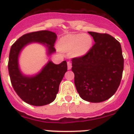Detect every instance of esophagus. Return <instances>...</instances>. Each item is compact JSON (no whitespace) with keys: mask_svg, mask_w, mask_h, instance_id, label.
Here are the masks:
<instances>
[{"mask_svg":"<svg viewBox=\"0 0 134 134\" xmlns=\"http://www.w3.org/2000/svg\"><path fill=\"white\" fill-rule=\"evenodd\" d=\"M67 68H68V69H71V63L70 61H68V62H67Z\"/></svg>","mask_w":134,"mask_h":134,"instance_id":"34e87169","label":"esophagus"}]
</instances>
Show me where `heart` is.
<instances>
[{
    "mask_svg": "<svg viewBox=\"0 0 134 134\" xmlns=\"http://www.w3.org/2000/svg\"><path fill=\"white\" fill-rule=\"evenodd\" d=\"M92 44V40L89 35H68L60 39V48L65 51H73L75 55H82L90 50Z\"/></svg>",
    "mask_w": 134,
    "mask_h": 134,
    "instance_id": "obj_1",
    "label": "heart"
}]
</instances>
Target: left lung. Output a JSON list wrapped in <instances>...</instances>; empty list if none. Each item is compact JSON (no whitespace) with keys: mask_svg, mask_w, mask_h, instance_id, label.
Wrapping results in <instances>:
<instances>
[{"mask_svg":"<svg viewBox=\"0 0 134 134\" xmlns=\"http://www.w3.org/2000/svg\"><path fill=\"white\" fill-rule=\"evenodd\" d=\"M94 44L86 54L71 59L74 84L83 99L98 103L112 97L120 84L124 58L121 45L111 35L88 32Z\"/></svg>","mask_w":134,"mask_h":134,"instance_id":"obj_1","label":"left lung"}]
</instances>
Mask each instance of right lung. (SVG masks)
<instances>
[{
    "label": "right lung",
    "instance_id": "add662e5",
    "mask_svg": "<svg viewBox=\"0 0 134 134\" xmlns=\"http://www.w3.org/2000/svg\"><path fill=\"white\" fill-rule=\"evenodd\" d=\"M57 40L55 32L41 30L29 32L18 39L10 48L8 70L14 91L23 101L33 106H40L53 102L58 92L59 86L67 71V62L55 65L49 61L40 73L32 77L22 75L18 66V56L26 45L33 42L46 44L48 54L55 51L53 47Z\"/></svg>",
    "mask_w": 134,
    "mask_h": 134
}]
</instances>
